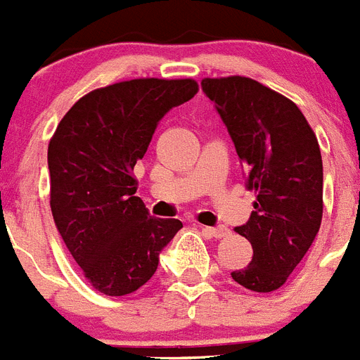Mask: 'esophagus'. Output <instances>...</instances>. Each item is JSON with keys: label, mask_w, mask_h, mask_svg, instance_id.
<instances>
[{"label": "esophagus", "mask_w": 360, "mask_h": 360, "mask_svg": "<svg viewBox=\"0 0 360 360\" xmlns=\"http://www.w3.org/2000/svg\"><path fill=\"white\" fill-rule=\"evenodd\" d=\"M200 231L204 235L211 236V238H224V236L229 235V229L227 227H207V226H200Z\"/></svg>", "instance_id": "esophagus-1"}]
</instances>
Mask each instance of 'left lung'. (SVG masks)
I'll return each mask as SVG.
<instances>
[{"mask_svg":"<svg viewBox=\"0 0 360 360\" xmlns=\"http://www.w3.org/2000/svg\"><path fill=\"white\" fill-rule=\"evenodd\" d=\"M202 89L217 107L248 171L257 200L236 227L253 259L231 273L245 290L269 293L308 253L322 222V156L317 136L290 98L245 76L204 78Z\"/></svg>","mask_w":360,"mask_h":360,"instance_id":"8db88e82","label":"left lung"}]
</instances>
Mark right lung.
Returning <instances> with one entry per match:
<instances>
[{
  "label": "right lung",
  "instance_id": "add662e5",
  "mask_svg": "<svg viewBox=\"0 0 360 360\" xmlns=\"http://www.w3.org/2000/svg\"><path fill=\"white\" fill-rule=\"evenodd\" d=\"M198 92L191 78H136L94 89L61 118L49 142L51 211L72 259L96 291L124 297L158 268L182 222L149 217L133 169L156 125Z\"/></svg>",
  "mask_w": 360,
  "mask_h": 360
}]
</instances>
